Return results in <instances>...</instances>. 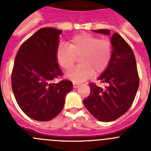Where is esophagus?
Returning <instances> with one entry per match:
<instances>
[{"instance_id":"1","label":"esophagus","mask_w":151,"mask_h":151,"mask_svg":"<svg viewBox=\"0 0 151 151\" xmlns=\"http://www.w3.org/2000/svg\"><path fill=\"white\" fill-rule=\"evenodd\" d=\"M78 85H79V84L76 83V82H73V88H76L78 86Z\"/></svg>"}]
</instances>
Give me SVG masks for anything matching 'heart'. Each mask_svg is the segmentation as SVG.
<instances>
[{
    "label": "heart",
    "instance_id": "b5f03b06",
    "mask_svg": "<svg viewBox=\"0 0 151 151\" xmlns=\"http://www.w3.org/2000/svg\"><path fill=\"white\" fill-rule=\"evenodd\" d=\"M81 64L66 73V76L75 82H83L105 71L112 57L110 41L88 33H82L71 38L69 46L60 45L56 50V59L65 70L71 69L79 57Z\"/></svg>",
    "mask_w": 151,
    "mask_h": 151
}]
</instances>
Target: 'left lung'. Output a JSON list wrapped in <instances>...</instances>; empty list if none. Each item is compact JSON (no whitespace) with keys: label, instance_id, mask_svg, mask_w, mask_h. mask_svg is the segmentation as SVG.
<instances>
[{"label":"left lung","instance_id":"obj_1","mask_svg":"<svg viewBox=\"0 0 151 151\" xmlns=\"http://www.w3.org/2000/svg\"><path fill=\"white\" fill-rule=\"evenodd\" d=\"M94 32L109 35V29H97ZM111 60L107 68L97 79L106 84L102 88L89 83L90 94L84 105L94 118L101 122L116 120L128 111L132 104L139 86L137 64L134 53L120 35L111 37Z\"/></svg>","mask_w":151,"mask_h":151}]
</instances>
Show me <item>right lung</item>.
<instances>
[{"label":"right lung","mask_w":151,"mask_h":151,"mask_svg":"<svg viewBox=\"0 0 151 151\" xmlns=\"http://www.w3.org/2000/svg\"><path fill=\"white\" fill-rule=\"evenodd\" d=\"M62 30L42 28L28 38L19 49L11 76L12 89L19 106L31 119L49 121L64 106L73 82L53 80L62 76L56 50Z\"/></svg>","instance_id":"obj_1"}]
</instances>
